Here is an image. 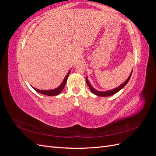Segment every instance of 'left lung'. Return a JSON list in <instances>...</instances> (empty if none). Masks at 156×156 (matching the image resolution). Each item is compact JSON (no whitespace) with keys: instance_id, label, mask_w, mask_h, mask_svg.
Here are the masks:
<instances>
[{"instance_id":"1","label":"left lung","mask_w":156,"mask_h":156,"mask_svg":"<svg viewBox=\"0 0 156 156\" xmlns=\"http://www.w3.org/2000/svg\"><path fill=\"white\" fill-rule=\"evenodd\" d=\"M131 74H132V72H131V73L130 74L129 77L127 78V79L126 80V81L123 84H121L120 86H119V87H117V88H115V89L111 90H108V91H107V92H100V91L96 90L94 89V88L90 85V84L89 83V82H88V79H87V77H86V82H87V84H88V86L89 88L90 89V90L92 91V93H94V94H96V95H97V96H98L107 97V96H109L113 95V94H116V92L120 91L122 88L124 87L126 85V84H127V83H128L129 80L131 76Z\"/></svg>"}]
</instances>
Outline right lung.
Returning <instances> with one entry per match:
<instances>
[{"instance_id":"1","label":"right lung","mask_w":156,"mask_h":156,"mask_svg":"<svg viewBox=\"0 0 156 156\" xmlns=\"http://www.w3.org/2000/svg\"><path fill=\"white\" fill-rule=\"evenodd\" d=\"M70 73V71H69V72L68 73L66 76L65 77L64 79L63 80V82L62 83V84H60V85L57 88H55L54 90H40L38 89H36L35 88H34V89L36 91H37V92L41 93L42 94H44V95L46 96H56V95H58V94L62 91V90L64 89L65 85H66V83L67 81V79L68 77L69 76V74Z\"/></svg>"}]
</instances>
